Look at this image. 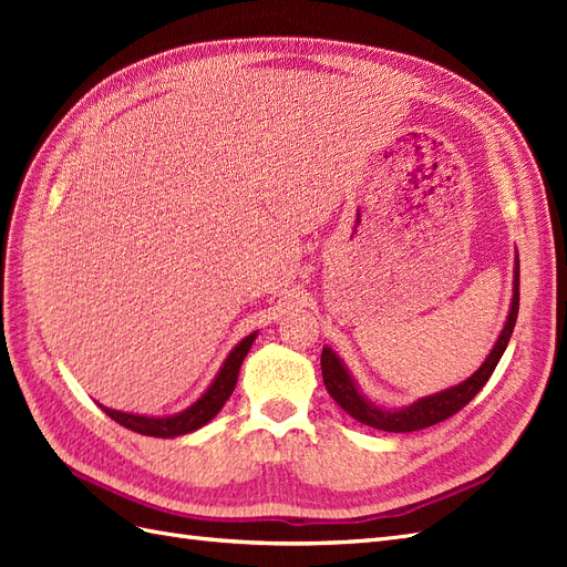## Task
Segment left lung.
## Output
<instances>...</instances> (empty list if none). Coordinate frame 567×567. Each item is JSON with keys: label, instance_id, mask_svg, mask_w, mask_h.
I'll return each instance as SVG.
<instances>
[{"label": "left lung", "instance_id": "8db88e82", "mask_svg": "<svg viewBox=\"0 0 567 567\" xmlns=\"http://www.w3.org/2000/svg\"><path fill=\"white\" fill-rule=\"evenodd\" d=\"M513 274H516V277H513V300H511V312H508L506 326H504L499 340H496V346L492 348L489 357L485 359V364L480 367L471 375V379H466L450 390L431 394V398H423L404 409L390 411V409H381V406L371 404L369 400H364L362 392L357 390L352 375L348 373L346 367H342L338 354L329 348H323L321 350V375H323L326 390H329L331 398L342 409H346L352 419L375 427V431H385V433L423 431V427H427V425H435L444 419L454 416L456 411L466 406L475 398V394L485 388L492 371L496 369V364H499V359L508 346L513 326H516V319H518V302H520V260H518V255H516V271Z\"/></svg>", "mask_w": 567, "mask_h": 567}]
</instances>
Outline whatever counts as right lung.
I'll return each instance as SVG.
<instances>
[{
    "label": "right lung",
    "instance_id": "right-lung-1",
    "mask_svg": "<svg viewBox=\"0 0 567 567\" xmlns=\"http://www.w3.org/2000/svg\"><path fill=\"white\" fill-rule=\"evenodd\" d=\"M257 333L246 336L238 346L231 350V354L227 357V362L221 364L219 373L215 375L213 385L203 392V398L198 402H194L188 409L179 411L175 416H163V419H151V416H140V414H125V411H115L109 409L104 404H99L106 414L120 423L130 427V431L140 433V435H151V437H177V435H186L198 431L200 425H205L208 421H213L217 416V411L225 406V402L229 400V394L236 388L238 381V369H241L244 359L252 346Z\"/></svg>",
    "mask_w": 567,
    "mask_h": 567
}]
</instances>
